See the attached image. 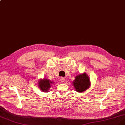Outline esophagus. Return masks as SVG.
Wrapping results in <instances>:
<instances>
[{"instance_id": "1", "label": "esophagus", "mask_w": 125, "mask_h": 125, "mask_svg": "<svg viewBox=\"0 0 125 125\" xmlns=\"http://www.w3.org/2000/svg\"><path fill=\"white\" fill-rule=\"evenodd\" d=\"M60 81H61V82H64L65 81V78H64V77H61L60 78Z\"/></svg>"}]
</instances>
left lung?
I'll list each match as a JSON object with an SVG mask.
<instances>
[{"label":"left lung","mask_w":125,"mask_h":125,"mask_svg":"<svg viewBox=\"0 0 125 125\" xmlns=\"http://www.w3.org/2000/svg\"><path fill=\"white\" fill-rule=\"evenodd\" d=\"M73 84L77 92H82L86 91L90 87V78L86 73L80 74L76 76Z\"/></svg>","instance_id":"obj_1"}]
</instances>
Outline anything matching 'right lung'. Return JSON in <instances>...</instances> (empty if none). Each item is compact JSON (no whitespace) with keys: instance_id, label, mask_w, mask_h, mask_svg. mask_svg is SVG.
I'll return each mask as SVG.
<instances>
[{"instance_id":"add662e5","label":"right lung","mask_w":125,"mask_h":125,"mask_svg":"<svg viewBox=\"0 0 125 125\" xmlns=\"http://www.w3.org/2000/svg\"><path fill=\"white\" fill-rule=\"evenodd\" d=\"M52 83V82L48 79H43L39 82V87L42 91L48 92L51 88V84Z\"/></svg>"}]
</instances>
